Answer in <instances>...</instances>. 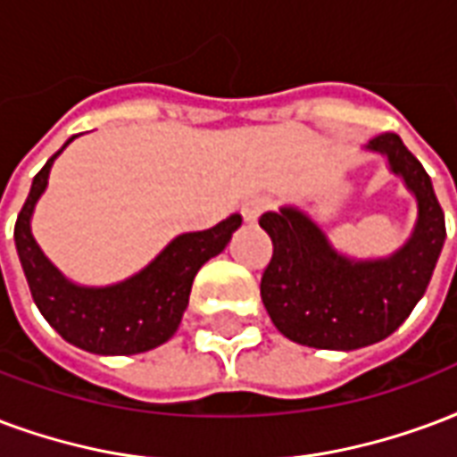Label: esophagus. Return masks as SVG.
<instances>
[{
  "instance_id": "esophagus-1",
  "label": "esophagus",
  "mask_w": 457,
  "mask_h": 457,
  "mask_svg": "<svg viewBox=\"0 0 457 457\" xmlns=\"http://www.w3.org/2000/svg\"><path fill=\"white\" fill-rule=\"evenodd\" d=\"M266 208H269V201H266V198H249V201L242 203V218L252 225V222L259 220V215H262Z\"/></svg>"
}]
</instances>
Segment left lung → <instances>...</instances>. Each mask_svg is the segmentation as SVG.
<instances>
[{"label":"left lung","mask_w":457,"mask_h":457,"mask_svg":"<svg viewBox=\"0 0 457 457\" xmlns=\"http://www.w3.org/2000/svg\"><path fill=\"white\" fill-rule=\"evenodd\" d=\"M368 150L385 154L417 198V225L395 254L349 259L293 205L259 218L273 242L262 278L263 307L276 329L303 346L353 351L387 339L427 293L444 249V211L421 162L395 133L373 137Z\"/></svg>","instance_id":"1"}]
</instances>
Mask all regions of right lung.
Masks as SVG:
<instances>
[{
  "label": "right lung",
  "instance_id": "obj_1",
  "mask_svg": "<svg viewBox=\"0 0 457 457\" xmlns=\"http://www.w3.org/2000/svg\"><path fill=\"white\" fill-rule=\"evenodd\" d=\"M74 137L77 135L33 177L30 194L13 228L16 252L33 303L62 339L99 356L143 353L174 337L188 305L195 273L228 246L232 232L242 225V215L235 212L211 229L179 235L143 271L120 283L104 288L77 286L57 271L30 235L33 208L48 186L50 167Z\"/></svg>",
  "mask_w": 457,
  "mask_h": 457
}]
</instances>
